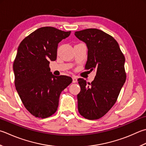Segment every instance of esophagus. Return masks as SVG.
Instances as JSON below:
<instances>
[{
  "label": "esophagus",
  "mask_w": 146,
  "mask_h": 146,
  "mask_svg": "<svg viewBox=\"0 0 146 146\" xmlns=\"http://www.w3.org/2000/svg\"><path fill=\"white\" fill-rule=\"evenodd\" d=\"M72 79H73V83L77 82V78H76V76H73L72 77Z\"/></svg>",
  "instance_id": "34e87169"
}]
</instances>
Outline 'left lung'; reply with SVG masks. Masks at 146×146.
Here are the masks:
<instances>
[{
  "instance_id": "left-lung-1",
  "label": "left lung",
  "mask_w": 146,
  "mask_h": 146,
  "mask_svg": "<svg viewBox=\"0 0 146 146\" xmlns=\"http://www.w3.org/2000/svg\"><path fill=\"white\" fill-rule=\"evenodd\" d=\"M75 35L87 44L85 69L97 71L91 83L78 79L81 88L77 95L78 110L85 118L98 119L117 101L126 80L125 58L116 40L103 31L88 28L76 31Z\"/></svg>"
}]
</instances>
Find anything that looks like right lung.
I'll return each instance as SVG.
<instances>
[{"mask_svg":"<svg viewBox=\"0 0 146 146\" xmlns=\"http://www.w3.org/2000/svg\"><path fill=\"white\" fill-rule=\"evenodd\" d=\"M71 31L40 28L23 40L13 63L14 84L21 101L37 118H46L58 110L60 94L71 82L70 76H54L50 61L57 58L58 44Z\"/></svg>","mask_w":146,"mask_h":146,"instance_id":"add662e5","label":"right lung"}]
</instances>
